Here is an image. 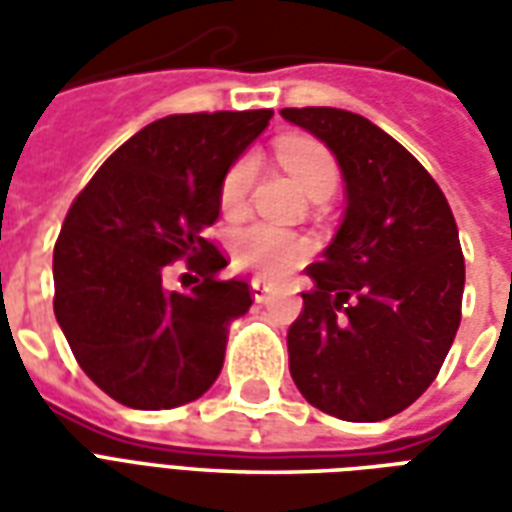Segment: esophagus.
<instances>
[{
  "label": "esophagus",
  "mask_w": 512,
  "mask_h": 512,
  "mask_svg": "<svg viewBox=\"0 0 512 512\" xmlns=\"http://www.w3.org/2000/svg\"><path fill=\"white\" fill-rule=\"evenodd\" d=\"M271 282H266V279L255 277L252 279V296H255V301H266L268 293H271Z\"/></svg>",
  "instance_id": "1"
}]
</instances>
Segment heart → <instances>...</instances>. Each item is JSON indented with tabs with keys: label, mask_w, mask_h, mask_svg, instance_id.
<instances>
[{
	"label": "heart",
	"mask_w": 512,
	"mask_h": 512,
	"mask_svg": "<svg viewBox=\"0 0 512 512\" xmlns=\"http://www.w3.org/2000/svg\"><path fill=\"white\" fill-rule=\"evenodd\" d=\"M277 156L282 167L296 178L301 189L310 197H326L332 194L340 178V169L334 161L332 150L307 136H288L277 145ZM255 178V158L241 156L227 167L219 186V205L227 216L244 208L246 194ZM310 241L299 233H290L274 224H246L235 230L230 238V255L233 266L263 279H279L290 274L301 260L310 255Z\"/></svg>",
	"instance_id": "heart-1"
}]
</instances>
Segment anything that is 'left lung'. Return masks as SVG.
I'll return each instance as SVG.
<instances>
[{"label":"left lung","instance_id":"obj_1","mask_svg":"<svg viewBox=\"0 0 512 512\" xmlns=\"http://www.w3.org/2000/svg\"><path fill=\"white\" fill-rule=\"evenodd\" d=\"M326 142L345 178V219L288 329L307 403L348 422L395 417L439 376L463 301L458 224L430 172L367 117L282 109Z\"/></svg>","mask_w":512,"mask_h":512}]
</instances>
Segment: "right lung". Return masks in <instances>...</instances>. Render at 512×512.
I'll use <instances>...</instances> for the list:
<instances>
[{
	"label": "right lung",
	"mask_w": 512,
	"mask_h": 512,
	"mask_svg": "<svg viewBox=\"0 0 512 512\" xmlns=\"http://www.w3.org/2000/svg\"><path fill=\"white\" fill-rule=\"evenodd\" d=\"M271 109L169 115L106 158L68 208L54 244V315L76 362L106 395L158 411L205 395L222 373L227 326L252 307L222 279L219 219L227 167ZM175 259L198 271L189 294L160 282Z\"/></svg>",
	"instance_id": "add662e5"
}]
</instances>
